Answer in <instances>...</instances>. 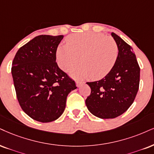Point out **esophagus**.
Here are the masks:
<instances>
[{
  "label": "esophagus",
  "instance_id": "34e87169",
  "mask_svg": "<svg viewBox=\"0 0 154 154\" xmlns=\"http://www.w3.org/2000/svg\"><path fill=\"white\" fill-rule=\"evenodd\" d=\"M75 83H76V86L77 87H80V86H82V85L84 84V82H83V81H76V82H75Z\"/></svg>",
  "mask_w": 154,
  "mask_h": 154
}]
</instances>
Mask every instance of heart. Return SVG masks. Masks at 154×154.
Returning a JSON list of instances; mask_svg holds the SVG:
<instances>
[{"label":"heart","instance_id":"1","mask_svg":"<svg viewBox=\"0 0 154 154\" xmlns=\"http://www.w3.org/2000/svg\"><path fill=\"white\" fill-rule=\"evenodd\" d=\"M56 51L58 66L68 71L80 62L70 73L75 79L92 78L99 80L109 74L116 62L119 48L115 40L100 33H75L66 38Z\"/></svg>","mask_w":154,"mask_h":154}]
</instances>
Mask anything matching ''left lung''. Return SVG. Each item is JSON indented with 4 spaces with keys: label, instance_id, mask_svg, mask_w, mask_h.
Returning <instances> with one entry per match:
<instances>
[{
    "label": "left lung",
    "instance_id": "left-lung-1",
    "mask_svg": "<svg viewBox=\"0 0 154 154\" xmlns=\"http://www.w3.org/2000/svg\"><path fill=\"white\" fill-rule=\"evenodd\" d=\"M119 54L111 71L101 80L87 82L91 91L87 97L88 111L100 119H114L126 112L139 88L140 67L131 46L111 33Z\"/></svg>",
    "mask_w": 154,
    "mask_h": 154
}]
</instances>
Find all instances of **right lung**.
<instances>
[{"mask_svg":"<svg viewBox=\"0 0 154 154\" xmlns=\"http://www.w3.org/2000/svg\"><path fill=\"white\" fill-rule=\"evenodd\" d=\"M63 38L38 35L18 49L12 63L19 104L28 116L39 122L58 119L65 110L68 94L77 88L56 62L57 48Z\"/></svg>","mask_w":154,"mask_h":154,"instance_id":"right-lung-1","label":"right lung"}]
</instances>
